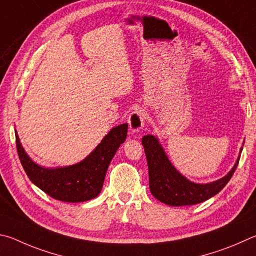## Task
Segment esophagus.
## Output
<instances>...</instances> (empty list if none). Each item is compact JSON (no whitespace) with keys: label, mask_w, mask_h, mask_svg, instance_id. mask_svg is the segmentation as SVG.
I'll return each instance as SVG.
<instances>
[{"label":"esophagus","mask_w":256,"mask_h":256,"mask_svg":"<svg viewBox=\"0 0 256 256\" xmlns=\"http://www.w3.org/2000/svg\"><path fill=\"white\" fill-rule=\"evenodd\" d=\"M145 119H146L145 110H142V108H138V109L134 110L132 112V114L129 116V119H128V124H129V128H130V130L132 132H140V130H142V128L144 127Z\"/></svg>","instance_id":"esophagus-1"}]
</instances>
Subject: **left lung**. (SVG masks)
<instances>
[{
    "label": "left lung",
    "instance_id": "8db88e82",
    "mask_svg": "<svg viewBox=\"0 0 256 256\" xmlns=\"http://www.w3.org/2000/svg\"><path fill=\"white\" fill-rule=\"evenodd\" d=\"M142 144L144 146L148 164L150 190L152 194L160 202L173 207L196 204L217 194L230 182L240 162L238 158L232 171L220 180L207 184H198L186 180L174 168L158 138L153 135H146L142 137Z\"/></svg>",
    "mask_w": 256,
    "mask_h": 256
}]
</instances>
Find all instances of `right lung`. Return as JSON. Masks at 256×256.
Listing matches in <instances>:
<instances>
[{"mask_svg": "<svg viewBox=\"0 0 256 256\" xmlns=\"http://www.w3.org/2000/svg\"><path fill=\"white\" fill-rule=\"evenodd\" d=\"M127 124L112 128L86 158L66 168L39 166L26 154L18 135H16V150L30 181L44 194L65 202H83L96 198L101 192L108 166L127 137Z\"/></svg>", "mask_w": 256, "mask_h": 256, "instance_id": "1", "label": "right lung"}]
</instances>
